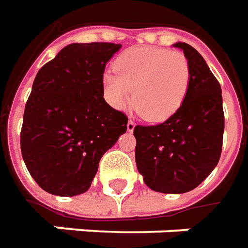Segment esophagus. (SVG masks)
<instances>
[{"mask_svg":"<svg viewBox=\"0 0 248 248\" xmlns=\"http://www.w3.org/2000/svg\"><path fill=\"white\" fill-rule=\"evenodd\" d=\"M127 129H128V132H132L133 129H135V123H133L132 120H128Z\"/></svg>","mask_w":248,"mask_h":248,"instance_id":"34e87169","label":"esophagus"}]
</instances>
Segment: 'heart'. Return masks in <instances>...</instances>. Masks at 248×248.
<instances>
[{
	"label": "heart",
	"mask_w": 248,
	"mask_h": 248,
	"mask_svg": "<svg viewBox=\"0 0 248 248\" xmlns=\"http://www.w3.org/2000/svg\"><path fill=\"white\" fill-rule=\"evenodd\" d=\"M115 71L103 76L105 97L124 109L131 100L151 123L170 119L183 104L191 82V66L183 52L157 46H135L116 59Z\"/></svg>",
	"instance_id": "b5f03b06"
}]
</instances>
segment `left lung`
Masks as SVG:
<instances>
[{"label": "left lung", "instance_id": "obj_1", "mask_svg": "<svg viewBox=\"0 0 248 248\" xmlns=\"http://www.w3.org/2000/svg\"><path fill=\"white\" fill-rule=\"evenodd\" d=\"M188 59L191 82L183 104L164 123L136 125L135 159L144 183L156 192L184 194L196 188L220 159L224 132L222 89L200 53L173 44Z\"/></svg>", "mask_w": 248, "mask_h": 248}]
</instances>
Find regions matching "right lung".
I'll list each match as a JSON object with an SVG mask.
<instances>
[{
  "instance_id": "right-lung-1",
  "label": "right lung",
  "mask_w": 248,
  "mask_h": 248,
  "mask_svg": "<svg viewBox=\"0 0 248 248\" xmlns=\"http://www.w3.org/2000/svg\"><path fill=\"white\" fill-rule=\"evenodd\" d=\"M120 44H71L38 71L24 112L21 154L49 194L87 192L128 117L104 100L103 75Z\"/></svg>"
}]
</instances>
